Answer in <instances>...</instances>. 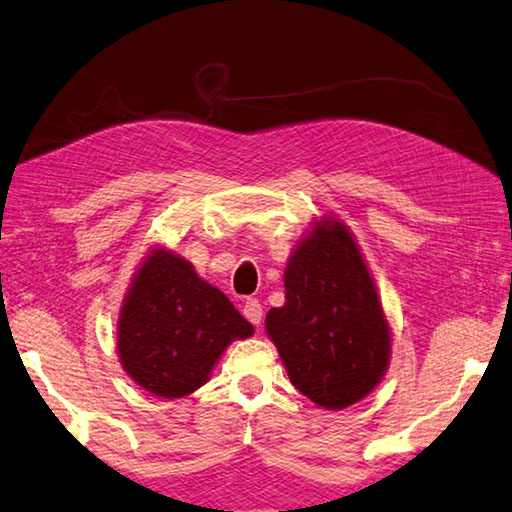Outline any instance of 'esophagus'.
<instances>
[{"label":"esophagus","mask_w":512,"mask_h":512,"mask_svg":"<svg viewBox=\"0 0 512 512\" xmlns=\"http://www.w3.org/2000/svg\"><path fill=\"white\" fill-rule=\"evenodd\" d=\"M244 317H246L248 322L253 324V326H259V324H262V317H264L262 304H259L257 299H248V302L244 304Z\"/></svg>","instance_id":"34e87169"}]
</instances>
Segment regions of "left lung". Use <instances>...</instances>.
Segmentation results:
<instances>
[{
    "mask_svg": "<svg viewBox=\"0 0 512 512\" xmlns=\"http://www.w3.org/2000/svg\"><path fill=\"white\" fill-rule=\"evenodd\" d=\"M286 302L266 333L288 379L326 410L357 404L386 375L390 326L353 233L322 217L299 239L284 270Z\"/></svg>",
    "mask_w": 512,
    "mask_h": 512,
    "instance_id": "8db88e82",
    "label": "left lung"
}]
</instances>
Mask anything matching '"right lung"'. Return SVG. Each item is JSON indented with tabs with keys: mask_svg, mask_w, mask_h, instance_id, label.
<instances>
[{
	"mask_svg": "<svg viewBox=\"0 0 512 512\" xmlns=\"http://www.w3.org/2000/svg\"><path fill=\"white\" fill-rule=\"evenodd\" d=\"M255 333L222 290L184 257L150 248L117 319V355L150 395L177 399L202 388L235 339Z\"/></svg>",
	"mask_w": 512,
	"mask_h": 512,
	"instance_id": "obj_1",
	"label": "right lung"
}]
</instances>
